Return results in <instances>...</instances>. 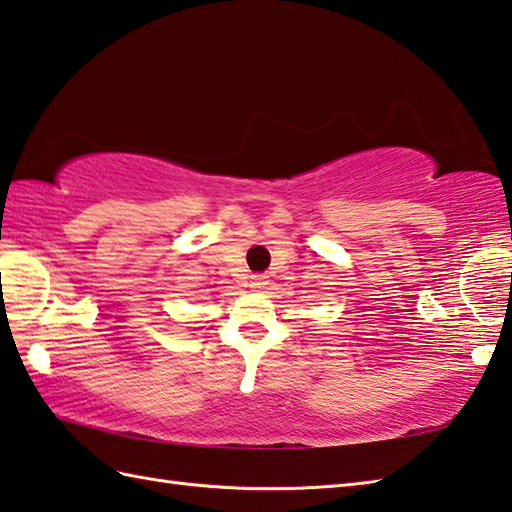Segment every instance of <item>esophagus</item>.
I'll return each mask as SVG.
<instances>
[{"label": "esophagus", "mask_w": 512, "mask_h": 512, "mask_svg": "<svg viewBox=\"0 0 512 512\" xmlns=\"http://www.w3.org/2000/svg\"><path fill=\"white\" fill-rule=\"evenodd\" d=\"M250 288H253V290H262V288H266V281H264V277H255L253 281H250Z\"/></svg>", "instance_id": "34e87169"}]
</instances>
